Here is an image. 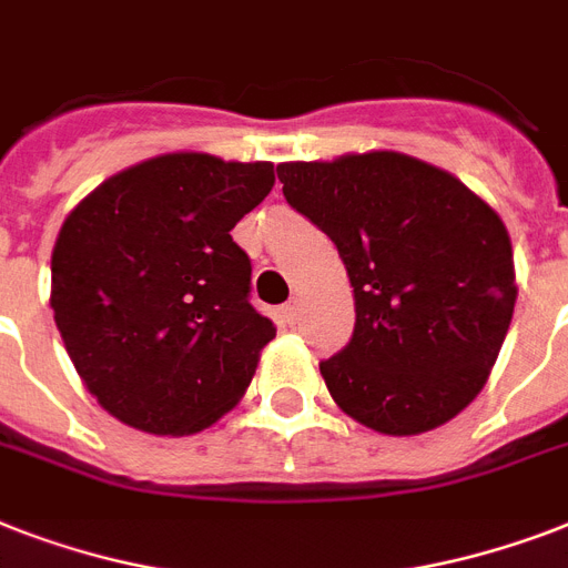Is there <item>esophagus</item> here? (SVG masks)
<instances>
[{"label": "esophagus", "mask_w": 568, "mask_h": 568, "mask_svg": "<svg viewBox=\"0 0 568 568\" xmlns=\"http://www.w3.org/2000/svg\"><path fill=\"white\" fill-rule=\"evenodd\" d=\"M283 318L288 321V324H292V327H294V324L301 321V303H297V301L285 303V306H283Z\"/></svg>", "instance_id": "esophagus-1"}]
</instances>
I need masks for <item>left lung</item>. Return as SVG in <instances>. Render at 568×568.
<instances>
[{
    "label": "left lung",
    "mask_w": 568,
    "mask_h": 568,
    "mask_svg": "<svg viewBox=\"0 0 568 568\" xmlns=\"http://www.w3.org/2000/svg\"><path fill=\"white\" fill-rule=\"evenodd\" d=\"M283 194L345 262L354 336L321 359L351 418L413 436L466 409L493 372L516 306L510 235L450 173L400 153L276 168Z\"/></svg>",
    "instance_id": "left-lung-1"
}]
</instances>
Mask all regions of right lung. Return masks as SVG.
<instances>
[{
  "label": "right lung",
  "mask_w": 568,
  "mask_h": 568,
  "mask_svg": "<svg viewBox=\"0 0 568 568\" xmlns=\"http://www.w3.org/2000/svg\"><path fill=\"white\" fill-rule=\"evenodd\" d=\"M274 189V164L171 153L75 205L52 250L55 327L114 418L196 433L239 404L274 321L250 303L232 226Z\"/></svg>",
  "instance_id": "right-lung-1"
}]
</instances>
